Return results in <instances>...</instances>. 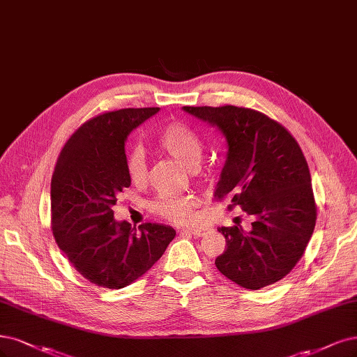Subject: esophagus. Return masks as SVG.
<instances>
[{"label": "esophagus", "mask_w": 357, "mask_h": 357, "mask_svg": "<svg viewBox=\"0 0 357 357\" xmlns=\"http://www.w3.org/2000/svg\"><path fill=\"white\" fill-rule=\"evenodd\" d=\"M181 231H184V233H189V235H193L195 238H199V236L205 235L206 229H205V227H195V229H183Z\"/></svg>", "instance_id": "obj_1"}]
</instances>
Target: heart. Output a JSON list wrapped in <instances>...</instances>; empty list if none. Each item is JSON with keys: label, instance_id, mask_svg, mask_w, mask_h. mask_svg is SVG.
<instances>
[{"label": "heart", "instance_id": "obj_1", "mask_svg": "<svg viewBox=\"0 0 357 357\" xmlns=\"http://www.w3.org/2000/svg\"><path fill=\"white\" fill-rule=\"evenodd\" d=\"M159 149L174 158L181 165L190 169L195 178H202L198 167L202 159V143L196 134L178 122L167 124L156 139ZM126 173L134 184H140L146 178L144 155L137 147H132L126 156ZM198 205L195 196H159L149 204V210L171 223L186 225L195 218V208Z\"/></svg>", "mask_w": 357, "mask_h": 357}]
</instances>
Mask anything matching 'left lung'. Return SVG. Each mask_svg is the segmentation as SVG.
I'll list each match as a JSON object with an SVG mask.
<instances>
[{
	"mask_svg": "<svg viewBox=\"0 0 357 357\" xmlns=\"http://www.w3.org/2000/svg\"><path fill=\"white\" fill-rule=\"evenodd\" d=\"M223 134L227 159L214 196L241 206L254 221L218 227L226 251L215 258L221 275L247 289L285 278L303 257L317 217L309 165L297 140L279 122L238 106H184Z\"/></svg>",
	"mask_w": 357,
	"mask_h": 357,
	"instance_id": "1",
	"label": "left lung"
}]
</instances>
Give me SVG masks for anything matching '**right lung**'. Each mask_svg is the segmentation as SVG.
Listing matches in <instances>:
<instances>
[{"mask_svg": "<svg viewBox=\"0 0 357 357\" xmlns=\"http://www.w3.org/2000/svg\"><path fill=\"white\" fill-rule=\"evenodd\" d=\"M159 107H128L97 115L72 134L52 177L53 236L70 264L91 284L119 289L143 276L165 252L176 230L158 223L131 229L114 206L131 180L126 140Z\"/></svg>", "mask_w": 357, "mask_h": 357, "instance_id": "1", "label": "right lung"}]
</instances>
